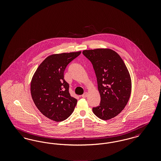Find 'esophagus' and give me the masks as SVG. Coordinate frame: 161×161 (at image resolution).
<instances>
[{"mask_svg":"<svg viewBox=\"0 0 161 161\" xmlns=\"http://www.w3.org/2000/svg\"><path fill=\"white\" fill-rule=\"evenodd\" d=\"M81 97H82L83 98H86V97H87V92H85L84 94H83V95H81Z\"/></svg>","mask_w":161,"mask_h":161,"instance_id":"1","label":"esophagus"}]
</instances>
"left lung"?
Wrapping results in <instances>:
<instances>
[{
  "instance_id": "1",
  "label": "left lung",
  "mask_w": 161,
  "mask_h": 161,
  "mask_svg": "<svg viewBox=\"0 0 161 161\" xmlns=\"http://www.w3.org/2000/svg\"><path fill=\"white\" fill-rule=\"evenodd\" d=\"M92 63L101 97L100 106L93 112L103 120L118 115L127 105L131 91L130 74L119 54L110 49L84 50Z\"/></svg>"
}]
</instances>
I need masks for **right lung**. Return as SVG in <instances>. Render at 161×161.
Listing matches in <instances>:
<instances>
[{
	"label": "right lung",
	"mask_w": 161,
	"mask_h": 161,
	"mask_svg": "<svg viewBox=\"0 0 161 161\" xmlns=\"http://www.w3.org/2000/svg\"><path fill=\"white\" fill-rule=\"evenodd\" d=\"M81 51L53 54L39 65L31 83L32 100L40 112L57 122L66 119L72 114L77 100L69 92L64 72Z\"/></svg>",
	"instance_id": "add662e5"
}]
</instances>
